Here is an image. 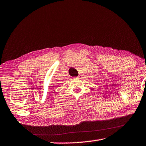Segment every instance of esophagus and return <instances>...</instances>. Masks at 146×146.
Masks as SVG:
<instances>
[{
	"label": "esophagus",
	"mask_w": 146,
	"mask_h": 146,
	"mask_svg": "<svg viewBox=\"0 0 146 146\" xmlns=\"http://www.w3.org/2000/svg\"><path fill=\"white\" fill-rule=\"evenodd\" d=\"M82 75H79L78 76H77V78H80L81 77H82Z\"/></svg>",
	"instance_id": "esophagus-1"
}]
</instances>
